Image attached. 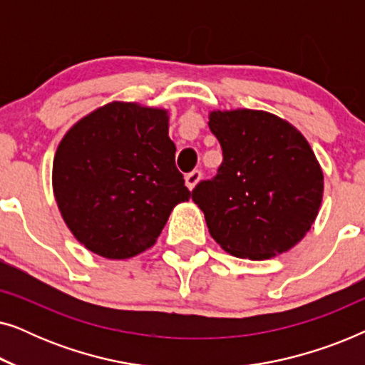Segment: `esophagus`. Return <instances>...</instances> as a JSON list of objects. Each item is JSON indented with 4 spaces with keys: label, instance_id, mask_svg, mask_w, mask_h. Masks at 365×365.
I'll use <instances>...</instances> for the list:
<instances>
[{
    "label": "esophagus",
    "instance_id": "1",
    "mask_svg": "<svg viewBox=\"0 0 365 365\" xmlns=\"http://www.w3.org/2000/svg\"><path fill=\"white\" fill-rule=\"evenodd\" d=\"M201 178H202V174H201V171H197V169H196V171L189 173L186 176V186L192 191V189L196 187V184L201 181Z\"/></svg>",
    "mask_w": 365,
    "mask_h": 365
}]
</instances>
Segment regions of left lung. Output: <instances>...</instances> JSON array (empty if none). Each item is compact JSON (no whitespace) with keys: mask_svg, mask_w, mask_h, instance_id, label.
<instances>
[{"mask_svg":"<svg viewBox=\"0 0 365 365\" xmlns=\"http://www.w3.org/2000/svg\"><path fill=\"white\" fill-rule=\"evenodd\" d=\"M222 148L212 179L192 189L209 232L224 251L262 261L287 252L316 221L324 174L307 139L276 114L209 113Z\"/></svg>","mask_w":365,"mask_h":365,"instance_id":"obj_1","label":"left lung"}]
</instances>
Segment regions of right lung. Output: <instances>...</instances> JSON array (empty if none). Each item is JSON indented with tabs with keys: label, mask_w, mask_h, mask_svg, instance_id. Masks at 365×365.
Here are the masks:
<instances>
[{
	"label": "right lung",
	"mask_w": 365,
	"mask_h": 365,
	"mask_svg": "<svg viewBox=\"0 0 365 365\" xmlns=\"http://www.w3.org/2000/svg\"><path fill=\"white\" fill-rule=\"evenodd\" d=\"M168 129L166 109L113 101L64 134L53 161V192L88 251L138 256L154 246L174 206L189 201Z\"/></svg>",
	"instance_id": "1"
}]
</instances>
